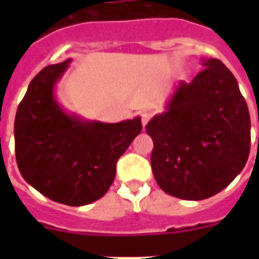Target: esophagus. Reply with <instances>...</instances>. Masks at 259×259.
Segmentation results:
<instances>
[{"label":"esophagus","mask_w":259,"mask_h":259,"mask_svg":"<svg viewBox=\"0 0 259 259\" xmlns=\"http://www.w3.org/2000/svg\"><path fill=\"white\" fill-rule=\"evenodd\" d=\"M149 119H150V114L149 113H143L141 114V122H143V125L144 127H145L146 125V123L149 122Z\"/></svg>","instance_id":"34e87169"}]
</instances>
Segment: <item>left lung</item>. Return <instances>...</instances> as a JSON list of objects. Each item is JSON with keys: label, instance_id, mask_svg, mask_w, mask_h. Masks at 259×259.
<instances>
[{"label": "left lung", "instance_id": "left-lung-1", "mask_svg": "<svg viewBox=\"0 0 259 259\" xmlns=\"http://www.w3.org/2000/svg\"><path fill=\"white\" fill-rule=\"evenodd\" d=\"M191 83L180 80L164 111L145 125L159 188L188 201L223 191L242 171L250 150V116L236 77L219 59H201Z\"/></svg>", "mask_w": 259, "mask_h": 259}]
</instances>
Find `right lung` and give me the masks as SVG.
Masks as SVG:
<instances>
[{"mask_svg": "<svg viewBox=\"0 0 259 259\" xmlns=\"http://www.w3.org/2000/svg\"><path fill=\"white\" fill-rule=\"evenodd\" d=\"M72 59L47 66L29 83L14 123L23 179L49 200L92 203L109 191L116 162L143 130L141 118L119 123L84 119L57 100V84Z\"/></svg>", "mask_w": 259, "mask_h": 259, "instance_id": "add662e5", "label": "right lung"}]
</instances>
